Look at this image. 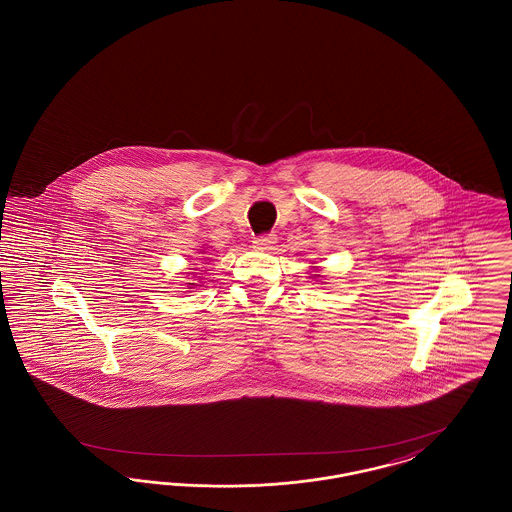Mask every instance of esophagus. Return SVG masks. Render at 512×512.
<instances>
[{
    "label": "esophagus",
    "instance_id": "obj_1",
    "mask_svg": "<svg viewBox=\"0 0 512 512\" xmlns=\"http://www.w3.org/2000/svg\"><path fill=\"white\" fill-rule=\"evenodd\" d=\"M274 244H276V236L274 234H265V236H259L255 240V247H259V249H270Z\"/></svg>",
    "mask_w": 512,
    "mask_h": 512
}]
</instances>
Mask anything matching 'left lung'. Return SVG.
<instances>
[{
    "instance_id": "left-lung-1",
    "label": "left lung",
    "mask_w": 512,
    "mask_h": 512,
    "mask_svg": "<svg viewBox=\"0 0 512 512\" xmlns=\"http://www.w3.org/2000/svg\"><path fill=\"white\" fill-rule=\"evenodd\" d=\"M311 270H313V278H315V280L320 278V267H311Z\"/></svg>"
}]
</instances>
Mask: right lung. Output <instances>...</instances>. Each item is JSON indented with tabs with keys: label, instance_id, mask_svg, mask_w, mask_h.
<instances>
[{
	"label": "right lung",
	"instance_id": "right-lung-1",
	"mask_svg": "<svg viewBox=\"0 0 512 512\" xmlns=\"http://www.w3.org/2000/svg\"><path fill=\"white\" fill-rule=\"evenodd\" d=\"M197 253H201V255H203V253H205V249H197ZM184 274H186V276H190V274H194V278H195V272H184ZM201 280H203V278H201V276H199V282H197V284H195V282H186V286H188V290H194V288H197V286H201V284H203V282H201Z\"/></svg>",
	"mask_w": 512,
	"mask_h": 512
}]
</instances>
